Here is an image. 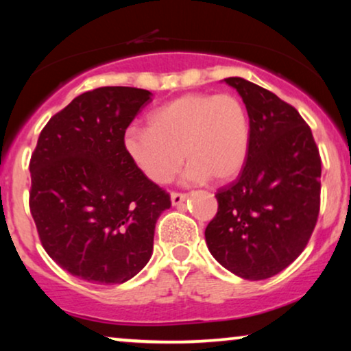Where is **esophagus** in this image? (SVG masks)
Here are the masks:
<instances>
[{"mask_svg": "<svg viewBox=\"0 0 351 351\" xmlns=\"http://www.w3.org/2000/svg\"><path fill=\"white\" fill-rule=\"evenodd\" d=\"M186 198H189V195H185V193H171L172 206H180Z\"/></svg>", "mask_w": 351, "mask_h": 351, "instance_id": "esophagus-1", "label": "esophagus"}]
</instances>
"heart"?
Wrapping results in <instances>:
<instances>
[{
  "instance_id": "1",
  "label": "heart",
  "mask_w": 351,
  "mask_h": 351,
  "mask_svg": "<svg viewBox=\"0 0 351 351\" xmlns=\"http://www.w3.org/2000/svg\"><path fill=\"white\" fill-rule=\"evenodd\" d=\"M148 128H129L124 147L138 169L155 184H167L184 161V184L233 179L251 143L247 110L230 93H190L147 117Z\"/></svg>"
}]
</instances>
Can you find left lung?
Instances as JSON below:
<instances>
[{
  "label": "left lung",
  "instance_id": "8db88e82",
  "mask_svg": "<svg viewBox=\"0 0 351 351\" xmlns=\"http://www.w3.org/2000/svg\"><path fill=\"white\" fill-rule=\"evenodd\" d=\"M251 123L246 165L215 195L206 227L209 252L239 278L267 280L291 265L313 233L319 213L321 158L299 112L270 90L232 76Z\"/></svg>",
  "mask_w": 351,
  "mask_h": 351
}]
</instances>
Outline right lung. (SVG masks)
Here are the masks:
<instances>
[{
    "label": "right lung",
    "instance_id": "obj_1",
    "mask_svg": "<svg viewBox=\"0 0 351 351\" xmlns=\"http://www.w3.org/2000/svg\"><path fill=\"white\" fill-rule=\"evenodd\" d=\"M152 95L124 86L81 94L49 119L32 155L30 210L43 247L84 281L136 276L152 257L158 217L171 208L124 147Z\"/></svg>",
    "mask_w": 351,
    "mask_h": 351
}]
</instances>
